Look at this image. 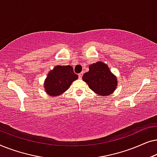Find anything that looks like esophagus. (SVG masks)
I'll return each mask as SVG.
<instances>
[{
	"label": "esophagus",
	"instance_id": "obj_1",
	"mask_svg": "<svg viewBox=\"0 0 157 157\" xmlns=\"http://www.w3.org/2000/svg\"><path fill=\"white\" fill-rule=\"evenodd\" d=\"M82 76H83V72H81V74H78V78H82Z\"/></svg>",
	"mask_w": 157,
	"mask_h": 157
}]
</instances>
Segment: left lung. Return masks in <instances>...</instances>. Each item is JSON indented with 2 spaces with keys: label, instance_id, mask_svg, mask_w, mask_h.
Returning a JSON list of instances; mask_svg holds the SVG:
<instances>
[{
  "label": "left lung",
  "instance_id": "left-lung-1",
  "mask_svg": "<svg viewBox=\"0 0 157 157\" xmlns=\"http://www.w3.org/2000/svg\"><path fill=\"white\" fill-rule=\"evenodd\" d=\"M89 71L83 74L82 79L92 91L101 96H109L115 91L117 79L102 62H96L89 66Z\"/></svg>",
  "mask_w": 157,
  "mask_h": 157
}]
</instances>
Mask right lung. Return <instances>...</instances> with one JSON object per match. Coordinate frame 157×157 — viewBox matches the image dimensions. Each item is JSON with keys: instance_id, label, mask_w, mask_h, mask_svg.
Instances as JSON below:
<instances>
[{"instance_id": "obj_1", "label": "right lung", "mask_w": 157, "mask_h": 157, "mask_svg": "<svg viewBox=\"0 0 157 157\" xmlns=\"http://www.w3.org/2000/svg\"><path fill=\"white\" fill-rule=\"evenodd\" d=\"M71 66H56L49 71L44 82L45 91L51 96L61 95L78 78Z\"/></svg>"}]
</instances>
